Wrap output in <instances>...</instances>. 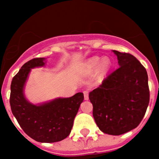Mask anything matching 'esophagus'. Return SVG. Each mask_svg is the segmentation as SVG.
Returning a JSON list of instances; mask_svg holds the SVG:
<instances>
[{
  "mask_svg": "<svg viewBox=\"0 0 159 159\" xmlns=\"http://www.w3.org/2000/svg\"><path fill=\"white\" fill-rule=\"evenodd\" d=\"M83 93H84V100H89V91H84Z\"/></svg>",
  "mask_w": 159,
  "mask_h": 159,
  "instance_id": "34e87169",
  "label": "esophagus"
}]
</instances>
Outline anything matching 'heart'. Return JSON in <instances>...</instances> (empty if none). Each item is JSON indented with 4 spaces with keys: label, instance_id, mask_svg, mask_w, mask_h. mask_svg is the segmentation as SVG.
Listing matches in <instances>:
<instances>
[{
    "label": "heart",
    "instance_id": "b5f03b06",
    "mask_svg": "<svg viewBox=\"0 0 159 159\" xmlns=\"http://www.w3.org/2000/svg\"><path fill=\"white\" fill-rule=\"evenodd\" d=\"M90 69H95L99 65V72L101 75H105L109 71L111 68V61L108 57H104L101 61V57H94L91 58L88 62Z\"/></svg>",
    "mask_w": 159,
    "mask_h": 159
}]
</instances>
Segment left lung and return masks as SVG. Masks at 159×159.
I'll list each match as a JSON object with an SVG mask.
<instances>
[{
	"label": "left lung",
	"instance_id": "left-lung-1",
	"mask_svg": "<svg viewBox=\"0 0 159 159\" xmlns=\"http://www.w3.org/2000/svg\"><path fill=\"white\" fill-rule=\"evenodd\" d=\"M112 51L119 68L89 93V99L99 129L119 135L135 129L142 121L149 103L148 79L146 70L135 57Z\"/></svg>",
	"mask_w": 159,
	"mask_h": 159
}]
</instances>
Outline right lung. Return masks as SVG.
Wrapping results in <instances>:
<instances>
[{
    "mask_svg": "<svg viewBox=\"0 0 159 159\" xmlns=\"http://www.w3.org/2000/svg\"><path fill=\"white\" fill-rule=\"evenodd\" d=\"M46 62L44 57H38L21 67L11 81L10 104L13 115L29 137L42 143H52L69 135L84 94L78 92L72 97L57 98L40 104L30 102L25 89L30 70L44 67Z\"/></svg>",
    "mask_w": 159,
    "mask_h": 159,
    "instance_id": "right-lung-1",
    "label": "right lung"
}]
</instances>
